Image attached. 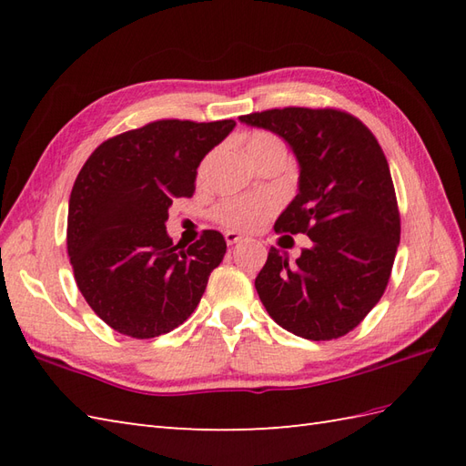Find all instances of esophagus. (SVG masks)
Returning a JSON list of instances; mask_svg holds the SVG:
<instances>
[{"label": "esophagus", "mask_w": 466, "mask_h": 466, "mask_svg": "<svg viewBox=\"0 0 466 466\" xmlns=\"http://www.w3.org/2000/svg\"><path fill=\"white\" fill-rule=\"evenodd\" d=\"M224 238H226L228 246H236V244H240V242L244 240V236L238 234V232H234V230H228V232L224 234Z\"/></svg>", "instance_id": "34e87169"}]
</instances>
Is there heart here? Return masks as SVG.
<instances>
[{"mask_svg": "<svg viewBox=\"0 0 466 466\" xmlns=\"http://www.w3.org/2000/svg\"><path fill=\"white\" fill-rule=\"evenodd\" d=\"M246 152L250 160L266 156L270 152H286L284 144L279 136L268 132H254L246 140ZM272 212V202L268 200H254V198H232L224 200L216 208V218L228 228H238V230H250V228L260 226L266 216Z\"/></svg>", "mask_w": 466, "mask_h": 466, "instance_id": "obj_1", "label": "heart"}]
</instances>
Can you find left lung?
<instances>
[{
    "instance_id": "1",
    "label": "left lung",
    "mask_w": 466,
    "mask_h": 466,
    "mask_svg": "<svg viewBox=\"0 0 466 466\" xmlns=\"http://www.w3.org/2000/svg\"><path fill=\"white\" fill-rule=\"evenodd\" d=\"M290 146L299 194L274 224L306 234L296 262L270 248L256 276L264 309L284 330L332 340L356 329L384 294L400 242V216L380 144L359 117L332 107L240 116Z\"/></svg>"
}]
</instances>
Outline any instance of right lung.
<instances>
[{
    "instance_id": "1",
    "label": "right lung",
    "mask_w": 466,
    "mask_h": 466,
    "mask_svg": "<svg viewBox=\"0 0 466 466\" xmlns=\"http://www.w3.org/2000/svg\"><path fill=\"white\" fill-rule=\"evenodd\" d=\"M234 120H157L106 140L77 174L67 208V254L90 309L120 334L177 329L222 262L226 240L206 230L184 250L166 232L176 198H190L204 156Z\"/></svg>"
}]
</instances>
